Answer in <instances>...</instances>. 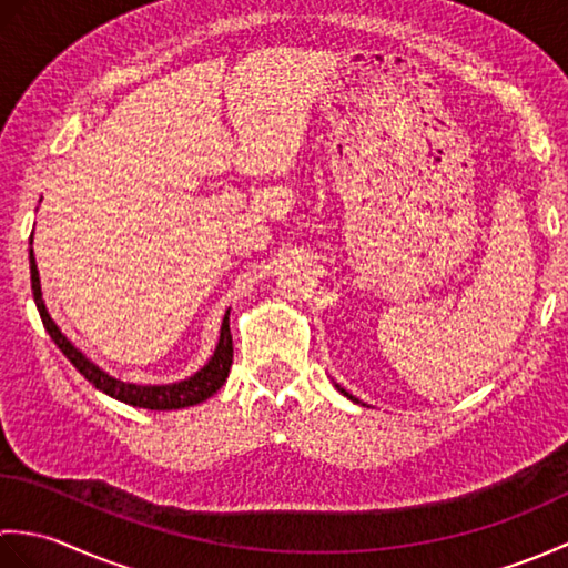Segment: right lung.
Instances as JSON below:
<instances>
[{
    "mask_svg": "<svg viewBox=\"0 0 568 568\" xmlns=\"http://www.w3.org/2000/svg\"><path fill=\"white\" fill-rule=\"evenodd\" d=\"M33 239V236H31ZM29 263H31V291L36 307H39V315L43 320L45 332L51 334V339L58 344L60 352L68 356V361L75 366L84 378H88L94 388L116 397L126 405L134 407H146V409H180V407H190L204 403L207 397H212L216 390L222 388L229 368H232L234 361V342H232V332H229V310L222 322V334H220V344H216V352L210 358V364L202 371H197L195 376L187 381H180L173 385H134V383H122L112 376H106L102 368H98L92 361L84 358L75 346H72L63 332L55 327V322L48 315V310L43 305L41 297V281H39V268H36V258H33V248L29 251Z\"/></svg>",
    "mask_w": 568,
    "mask_h": 568,
    "instance_id": "obj_1",
    "label": "right lung"
}]
</instances>
